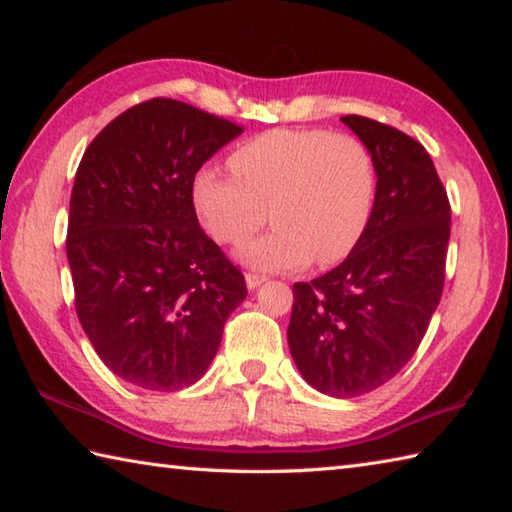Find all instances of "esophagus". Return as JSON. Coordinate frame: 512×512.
<instances>
[{"instance_id": "esophagus-1", "label": "esophagus", "mask_w": 512, "mask_h": 512, "mask_svg": "<svg viewBox=\"0 0 512 512\" xmlns=\"http://www.w3.org/2000/svg\"><path fill=\"white\" fill-rule=\"evenodd\" d=\"M266 281V275H257V273H248L246 275V286H248V290H255V288H259Z\"/></svg>"}]
</instances>
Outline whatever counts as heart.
<instances>
[{
	"label": "heart",
	"mask_w": 512,
	"mask_h": 512,
	"mask_svg": "<svg viewBox=\"0 0 512 512\" xmlns=\"http://www.w3.org/2000/svg\"><path fill=\"white\" fill-rule=\"evenodd\" d=\"M232 176L204 169L193 180V206L220 244H242L268 217L273 228L237 248L257 270H295L317 259H345L372 222L378 171L372 151L352 134L270 129L228 156Z\"/></svg>",
	"instance_id": "heart-1"
}]
</instances>
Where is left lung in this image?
<instances>
[{
  "mask_svg": "<svg viewBox=\"0 0 512 512\" xmlns=\"http://www.w3.org/2000/svg\"><path fill=\"white\" fill-rule=\"evenodd\" d=\"M341 121L374 156V215L339 266L292 286L288 345L308 385L352 398L385 385L418 350L442 295L451 206L418 140L365 116Z\"/></svg>",
  "mask_w": 512,
  "mask_h": 512,
  "instance_id": "8db88e82",
  "label": "left lung"
}]
</instances>
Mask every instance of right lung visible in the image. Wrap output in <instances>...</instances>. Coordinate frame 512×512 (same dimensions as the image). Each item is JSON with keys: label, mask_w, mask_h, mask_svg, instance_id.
<instances>
[{"label": "right lung", "mask_w": 512, "mask_h": 512, "mask_svg": "<svg viewBox=\"0 0 512 512\" xmlns=\"http://www.w3.org/2000/svg\"><path fill=\"white\" fill-rule=\"evenodd\" d=\"M239 134L226 118L151 99L116 116L76 169L65 242L76 314L129 385L200 380L248 295L193 206L195 173Z\"/></svg>", "instance_id": "1"}]
</instances>
